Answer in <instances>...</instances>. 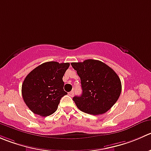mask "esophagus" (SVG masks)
<instances>
[{"label": "esophagus", "instance_id": "obj_1", "mask_svg": "<svg viewBox=\"0 0 151 151\" xmlns=\"http://www.w3.org/2000/svg\"><path fill=\"white\" fill-rule=\"evenodd\" d=\"M74 91H70L69 93H68V94H69L70 96H74Z\"/></svg>", "mask_w": 151, "mask_h": 151}]
</instances>
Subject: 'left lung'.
<instances>
[{
    "instance_id": "left-lung-1",
    "label": "left lung",
    "mask_w": 151,
    "mask_h": 151,
    "mask_svg": "<svg viewBox=\"0 0 151 151\" xmlns=\"http://www.w3.org/2000/svg\"><path fill=\"white\" fill-rule=\"evenodd\" d=\"M71 65L80 77L83 93L73 100L83 112L92 115L105 114L120 96L122 84L114 70L96 60H86Z\"/></svg>"
}]
</instances>
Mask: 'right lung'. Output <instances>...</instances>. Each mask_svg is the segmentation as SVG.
<instances>
[{"label": "right lung", "instance_id": "right-lung-1", "mask_svg": "<svg viewBox=\"0 0 151 151\" xmlns=\"http://www.w3.org/2000/svg\"><path fill=\"white\" fill-rule=\"evenodd\" d=\"M68 63L46 62L32 70L22 84V96L28 108L35 114L47 116L58 109L64 91L63 77Z\"/></svg>", "mask_w": 151, "mask_h": 151}]
</instances>
